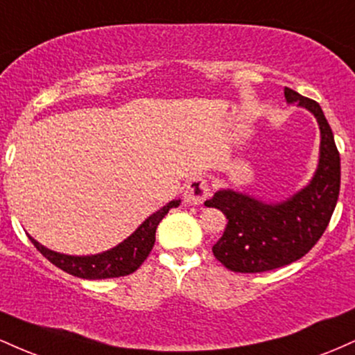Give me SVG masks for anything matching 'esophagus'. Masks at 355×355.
<instances>
[{"label": "esophagus", "instance_id": "1", "mask_svg": "<svg viewBox=\"0 0 355 355\" xmlns=\"http://www.w3.org/2000/svg\"><path fill=\"white\" fill-rule=\"evenodd\" d=\"M210 195V183L209 180H205L203 177H195L191 178L189 185H187L185 193V202L190 203V205H200L209 198Z\"/></svg>", "mask_w": 355, "mask_h": 355}]
</instances>
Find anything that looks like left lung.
Masks as SVG:
<instances>
[{
    "mask_svg": "<svg viewBox=\"0 0 355 355\" xmlns=\"http://www.w3.org/2000/svg\"><path fill=\"white\" fill-rule=\"evenodd\" d=\"M284 93L288 103L307 108L319 121V166L304 190L277 205L234 190H220L205 202L229 220L211 252L232 272L257 274L302 259L327 229L339 198L340 155L320 105L287 87Z\"/></svg>",
    "mask_w": 355,
    "mask_h": 355,
    "instance_id": "8db88e82",
    "label": "left lung"
}]
</instances>
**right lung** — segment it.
Wrapping results in <instances>:
<instances>
[{
    "label": "right lung",
    "mask_w": 355,
    "mask_h": 355,
    "mask_svg": "<svg viewBox=\"0 0 355 355\" xmlns=\"http://www.w3.org/2000/svg\"><path fill=\"white\" fill-rule=\"evenodd\" d=\"M180 205V200H173L166 203L164 209L155 211L148 218L141 223L138 229L130 235L128 239L118 243L112 250L103 252L98 255L88 257H75L64 255L53 252L50 248L43 247L33 237H30L31 243L38 248L40 254L46 257L48 260L67 274L80 277V279L98 280V279H113V277L130 275L137 270L155 245V232H157L158 223L168 214L170 209Z\"/></svg>",
    "instance_id": "1"
}]
</instances>
